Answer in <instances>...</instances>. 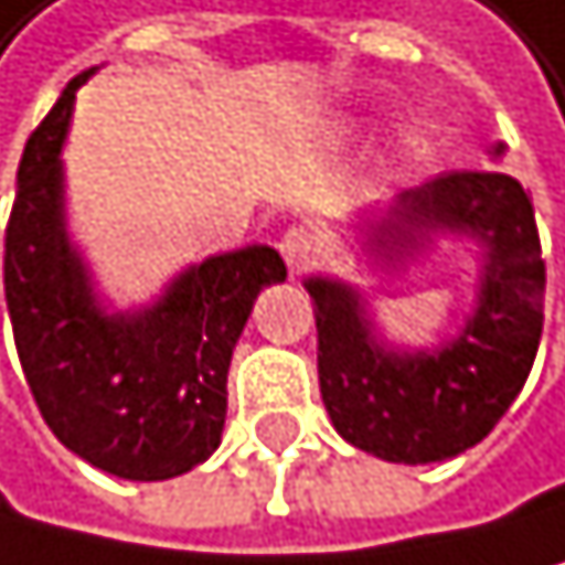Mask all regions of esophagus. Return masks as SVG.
I'll return each mask as SVG.
<instances>
[{
  "mask_svg": "<svg viewBox=\"0 0 565 565\" xmlns=\"http://www.w3.org/2000/svg\"><path fill=\"white\" fill-rule=\"evenodd\" d=\"M280 256H285L291 274L309 270L316 256H320V238H316L306 224H291L285 235H280Z\"/></svg>",
  "mask_w": 565,
  "mask_h": 565,
  "instance_id": "esophagus-1",
  "label": "esophagus"
}]
</instances>
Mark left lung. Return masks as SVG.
I'll use <instances>...</instances> for the list:
<instances>
[{
    "label": "left lung",
    "instance_id": "left-lung-1",
    "mask_svg": "<svg viewBox=\"0 0 565 565\" xmlns=\"http://www.w3.org/2000/svg\"><path fill=\"white\" fill-rule=\"evenodd\" d=\"M418 227H460L489 245L481 306L436 354H390L372 341L362 302L338 280H309L320 394L351 447L394 463H433L486 439L521 394L542 341L545 259L527 189L503 171H443L401 196L380 227L386 249Z\"/></svg>",
    "mask_w": 565,
    "mask_h": 565
}]
</instances>
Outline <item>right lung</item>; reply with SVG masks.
<instances>
[{
  "instance_id": "add662e5",
  "label": "right lung",
  "mask_w": 565,
  "mask_h": 565,
  "mask_svg": "<svg viewBox=\"0 0 565 565\" xmlns=\"http://www.w3.org/2000/svg\"><path fill=\"white\" fill-rule=\"evenodd\" d=\"M73 76L31 132L6 224L2 285L26 386L62 447L132 481L193 471L217 450L227 365L256 295L285 280L270 245L224 253L185 270L140 316H102L62 227L58 147Z\"/></svg>"
}]
</instances>
